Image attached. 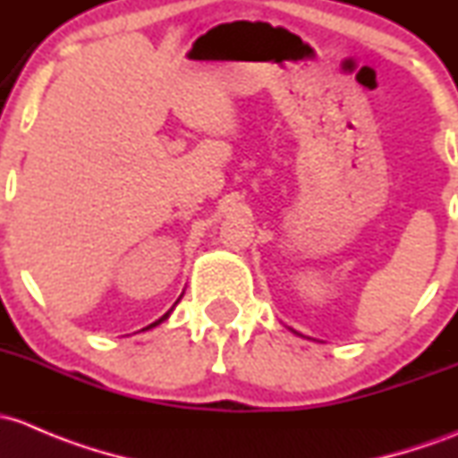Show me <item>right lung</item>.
<instances>
[{
  "mask_svg": "<svg viewBox=\"0 0 458 458\" xmlns=\"http://www.w3.org/2000/svg\"><path fill=\"white\" fill-rule=\"evenodd\" d=\"M172 309H174V306H172ZM172 309H169V310H167V313H165V315H163V318H160V319H157V322H154V324H149V327H145V328H143V331H148V328H154V327H158V324H160V322H165V319H167V318H169V313H172Z\"/></svg>",
  "mask_w": 458,
  "mask_h": 458,
  "instance_id": "obj_1",
  "label": "right lung"
}]
</instances>
